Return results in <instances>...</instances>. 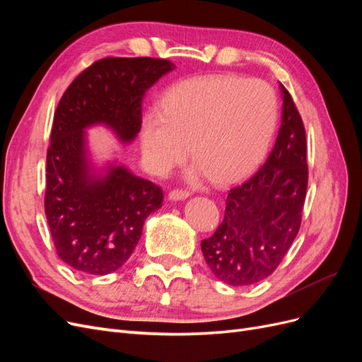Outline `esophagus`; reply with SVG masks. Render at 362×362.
<instances>
[{
	"label": "esophagus",
	"instance_id": "34e87169",
	"mask_svg": "<svg viewBox=\"0 0 362 362\" xmlns=\"http://www.w3.org/2000/svg\"><path fill=\"white\" fill-rule=\"evenodd\" d=\"M192 193L190 192H187V190H172L170 193H169V199L170 201H184V199H187L189 196H190Z\"/></svg>",
	"mask_w": 362,
	"mask_h": 362
}]
</instances>
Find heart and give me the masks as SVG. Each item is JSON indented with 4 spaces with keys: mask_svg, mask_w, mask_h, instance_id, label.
<instances>
[{
    "mask_svg": "<svg viewBox=\"0 0 362 362\" xmlns=\"http://www.w3.org/2000/svg\"><path fill=\"white\" fill-rule=\"evenodd\" d=\"M276 120V96L266 83L223 75L184 80L164 95L161 113L149 112L141 120V156L151 172L168 175L190 145L189 178L208 175L228 184L264 157Z\"/></svg>",
    "mask_w": 362,
    "mask_h": 362,
    "instance_id": "1",
    "label": "heart"
}]
</instances>
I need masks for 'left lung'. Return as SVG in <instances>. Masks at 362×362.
<instances>
[{
  "label": "left lung",
  "mask_w": 362,
  "mask_h": 362,
  "mask_svg": "<svg viewBox=\"0 0 362 362\" xmlns=\"http://www.w3.org/2000/svg\"><path fill=\"white\" fill-rule=\"evenodd\" d=\"M282 93V122L270 156L243 184L231 189L225 217L201 242L208 267L228 286L246 287L270 276L300 228L308 185L302 117L288 90Z\"/></svg>",
  "instance_id": "1"
}]
</instances>
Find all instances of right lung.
Here are the masks:
<instances>
[{
  "mask_svg": "<svg viewBox=\"0 0 362 362\" xmlns=\"http://www.w3.org/2000/svg\"><path fill=\"white\" fill-rule=\"evenodd\" d=\"M175 68L151 57H105L84 69L63 93L54 113L47 154L45 214L63 262L86 275H108L133 254L163 192L116 161L96 169L86 129L110 128L131 144L141 127L149 87Z\"/></svg>",
  "mask_w": 362,
  "mask_h": 362,
  "instance_id": "1",
  "label": "right lung"
}]
</instances>
